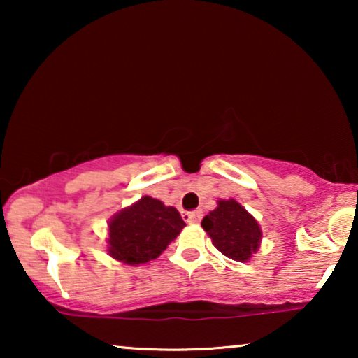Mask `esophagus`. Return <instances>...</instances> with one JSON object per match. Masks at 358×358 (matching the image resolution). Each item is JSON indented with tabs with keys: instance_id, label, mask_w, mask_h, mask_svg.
<instances>
[{
	"instance_id": "34e87169",
	"label": "esophagus",
	"mask_w": 358,
	"mask_h": 358,
	"mask_svg": "<svg viewBox=\"0 0 358 358\" xmlns=\"http://www.w3.org/2000/svg\"><path fill=\"white\" fill-rule=\"evenodd\" d=\"M202 217H203L202 210H195V212H184L182 213V218L187 223H200V220H202Z\"/></svg>"
}]
</instances>
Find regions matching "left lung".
Wrapping results in <instances>:
<instances>
[{
  "label": "left lung",
  "instance_id": "obj_1",
  "mask_svg": "<svg viewBox=\"0 0 358 358\" xmlns=\"http://www.w3.org/2000/svg\"><path fill=\"white\" fill-rule=\"evenodd\" d=\"M202 228L213 246L233 261H249L261 246V227L234 199L218 200V207L203 217Z\"/></svg>",
  "mask_w": 358,
  "mask_h": 358
}]
</instances>
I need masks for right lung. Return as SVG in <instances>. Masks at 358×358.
<instances>
[{
    "instance_id": "1",
    "label": "right lung",
    "mask_w": 358,
    "mask_h": 358,
    "mask_svg": "<svg viewBox=\"0 0 358 358\" xmlns=\"http://www.w3.org/2000/svg\"><path fill=\"white\" fill-rule=\"evenodd\" d=\"M184 227L178 210L145 195L110 218L107 251L117 261L140 266L158 257Z\"/></svg>"
}]
</instances>
